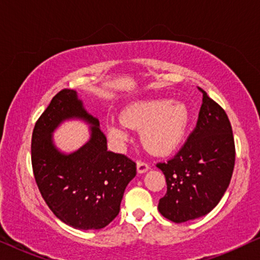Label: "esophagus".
<instances>
[{"label":"esophagus","instance_id":"1","mask_svg":"<svg viewBox=\"0 0 260 260\" xmlns=\"http://www.w3.org/2000/svg\"><path fill=\"white\" fill-rule=\"evenodd\" d=\"M149 170V165L145 162H142V161H138L137 162V173L138 174H143L145 172H148Z\"/></svg>","mask_w":260,"mask_h":260}]
</instances>
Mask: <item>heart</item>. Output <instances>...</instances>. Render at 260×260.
Masks as SVG:
<instances>
[{"instance_id": "b5f03b06", "label": "heart", "mask_w": 260, "mask_h": 260, "mask_svg": "<svg viewBox=\"0 0 260 260\" xmlns=\"http://www.w3.org/2000/svg\"><path fill=\"white\" fill-rule=\"evenodd\" d=\"M122 124H109L110 140L123 143L127 138L126 127L141 131V141L151 154L163 156L175 150L186 134L189 113L182 103L165 99L135 102L120 112Z\"/></svg>"}]
</instances>
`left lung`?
Masks as SVG:
<instances>
[{
    "mask_svg": "<svg viewBox=\"0 0 260 260\" xmlns=\"http://www.w3.org/2000/svg\"><path fill=\"white\" fill-rule=\"evenodd\" d=\"M199 90L202 105L197 126L172 159L156 165L167 182L158 212L176 223L204 216L219 204L236 161L232 126L225 110Z\"/></svg>",
    "mask_w": 260,
    "mask_h": 260,
    "instance_id": "obj_1",
    "label": "left lung"
}]
</instances>
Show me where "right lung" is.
<instances>
[{"mask_svg": "<svg viewBox=\"0 0 260 260\" xmlns=\"http://www.w3.org/2000/svg\"><path fill=\"white\" fill-rule=\"evenodd\" d=\"M90 123V140L65 154L55 147L52 133L69 119ZM31 166L39 190L56 218L77 230H101L118 215L136 163L108 151L99 120L85 110L74 90H61L35 123Z\"/></svg>", "mask_w": 260, "mask_h": 260, "instance_id": "obj_1", "label": "right lung"}]
</instances>
